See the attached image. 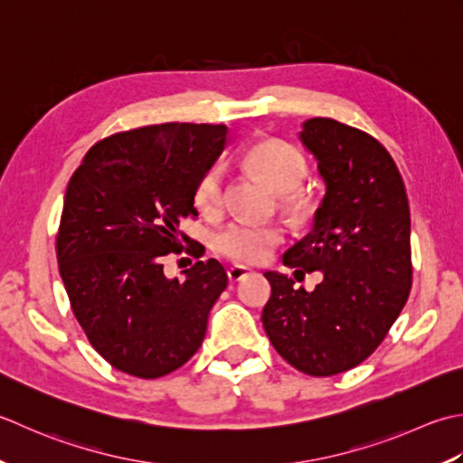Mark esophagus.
<instances>
[{"label": "esophagus", "mask_w": 463, "mask_h": 463, "mask_svg": "<svg viewBox=\"0 0 463 463\" xmlns=\"http://www.w3.org/2000/svg\"><path fill=\"white\" fill-rule=\"evenodd\" d=\"M250 273H251V269H248V268L233 266L228 269V278H230V281H241L243 278H248Z\"/></svg>", "instance_id": "obj_1"}]
</instances>
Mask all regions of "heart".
Masks as SVG:
<instances>
[{"label": "heart", "mask_w": 463, "mask_h": 463, "mask_svg": "<svg viewBox=\"0 0 463 463\" xmlns=\"http://www.w3.org/2000/svg\"><path fill=\"white\" fill-rule=\"evenodd\" d=\"M243 164L273 190L284 194L281 203L289 212L299 213L304 210V197L296 190L307 175V162L296 146L281 139L260 141L243 154ZM194 203L205 215L222 213L225 205V175L220 165L207 167L197 179ZM284 240L286 230L279 223L233 222L215 235L213 248L225 260L241 263V266H258L268 261L273 250Z\"/></svg>", "instance_id": "heart-1"}]
</instances>
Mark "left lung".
<instances>
[{"label":"left lung","mask_w":463,"mask_h":463,"mask_svg":"<svg viewBox=\"0 0 463 463\" xmlns=\"http://www.w3.org/2000/svg\"><path fill=\"white\" fill-rule=\"evenodd\" d=\"M299 139L317 159L326 197L284 266L296 268V279L316 269L324 279L306 291L284 273H263L271 296L261 322L289 365L327 377L367 360L408 301L410 203L398 165L373 136L314 118Z\"/></svg>","instance_id":"left-lung-1"}]
</instances>
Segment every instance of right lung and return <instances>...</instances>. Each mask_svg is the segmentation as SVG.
<instances>
[{
    "label": "right lung",
    "mask_w": 463,
    "mask_h": 463,
    "mask_svg": "<svg viewBox=\"0 0 463 463\" xmlns=\"http://www.w3.org/2000/svg\"><path fill=\"white\" fill-rule=\"evenodd\" d=\"M225 136L222 124L177 121L119 131L70 179L55 238L60 276L93 350L119 372L156 380L200 350L228 273L207 260L167 279L162 260L182 240L197 248L179 222L197 215L195 184Z\"/></svg>",
    "instance_id": "1"
}]
</instances>
